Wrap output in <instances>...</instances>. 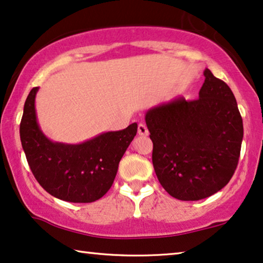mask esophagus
<instances>
[{
    "instance_id": "1",
    "label": "esophagus",
    "mask_w": 263,
    "mask_h": 263,
    "mask_svg": "<svg viewBox=\"0 0 263 263\" xmlns=\"http://www.w3.org/2000/svg\"><path fill=\"white\" fill-rule=\"evenodd\" d=\"M138 133H139L140 136H147L148 135V130H147L146 125L143 124V123H140L138 125Z\"/></svg>"
}]
</instances>
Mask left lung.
<instances>
[{"label":"left lung","instance_id":"obj_1","mask_svg":"<svg viewBox=\"0 0 263 263\" xmlns=\"http://www.w3.org/2000/svg\"><path fill=\"white\" fill-rule=\"evenodd\" d=\"M204 77L197 100L178 97L145 115L157 178L181 201L216 194L233 177L240 158L243 123L236 99L210 69Z\"/></svg>","mask_w":263,"mask_h":263}]
</instances>
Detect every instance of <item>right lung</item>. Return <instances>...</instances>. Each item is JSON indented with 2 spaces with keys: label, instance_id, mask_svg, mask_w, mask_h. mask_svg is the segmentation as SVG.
I'll return each instance as SVG.
<instances>
[{
  "label": "right lung",
  "instance_id": "obj_1",
  "mask_svg": "<svg viewBox=\"0 0 263 263\" xmlns=\"http://www.w3.org/2000/svg\"><path fill=\"white\" fill-rule=\"evenodd\" d=\"M34 87L27 97L20 138L30 170L47 193L62 201L91 203L112 186L118 165L137 133V123L80 144L52 142L39 126Z\"/></svg>",
  "mask_w": 263,
  "mask_h": 263
}]
</instances>
